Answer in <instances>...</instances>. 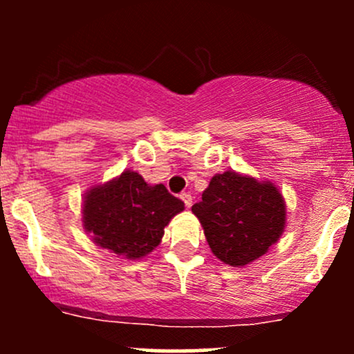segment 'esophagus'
Segmentation results:
<instances>
[{
  "mask_svg": "<svg viewBox=\"0 0 354 354\" xmlns=\"http://www.w3.org/2000/svg\"><path fill=\"white\" fill-rule=\"evenodd\" d=\"M180 198L183 200V203H185V205H186V208H189V206L193 205V196H191L189 193H181Z\"/></svg>",
  "mask_w": 354,
  "mask_h": 354,
  "instance_id": "esophagus-1",
  "label": "esophagus"
}]
</instances>
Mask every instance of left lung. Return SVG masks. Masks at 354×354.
<instances>
[{
  "label": "left lung",
  "mask_w": 354,
  "mask_h": 354,
  "mask_svg": "<svg viewBox=\"0 0 354 354\" xmlns=\"http://www.w3.org/2000/svg\"><path fill=\"white\" fill-rule=\"evenodd\" d=\"M213 254L230 266H245L278 241L286 206L273 183L225 171L214 174L191 208Z\"/></svg>",
  "instance_id": "8db88e82"
}]
</instances>
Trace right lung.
Here are the masks:
<instances>
[{
  "instance_id": "right-lung-1",
  "label": "right lung",
  "mask_w": 354,
  "mask_h": 354,
  "mask_svg": "<svg viewBox=\"0 0 354 354\" xmlns=\"http://www.w3.org/2000/svg\"><path fill=\"white\" fill-rule=\"evenodd\" d=\"M185 209L165 185L149 186L141 174L126 169L84 194L83 226L96 245L121 258H143L161 243L165 226Z\"/></svg>"
}]
</instances>
